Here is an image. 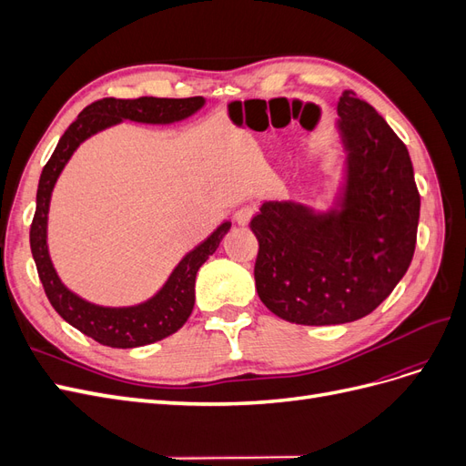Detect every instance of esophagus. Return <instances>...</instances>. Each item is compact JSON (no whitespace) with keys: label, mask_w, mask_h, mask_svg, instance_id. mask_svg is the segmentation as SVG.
<instances>
[{"label":"esophagus","mask_w":466,"mask_h":466,"mask_svg":"<svg viewBox=\"0 0 466 466\" xmlns=\"http://www.w3.org/2000/svg\"><path fill=\"white\" fill-rule=\"evenodd\" d=\"M255 208L252 206H241L238 208L237 211H235V221L238 223V225H247L250 219H252V216H255Z\"/></svg>","instance_id":"34e87169"}]
</instances>
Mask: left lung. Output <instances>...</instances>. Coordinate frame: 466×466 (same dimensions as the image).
Segmentation results:
<instances>
[{
  "mask_svg": "<svg viewBox=\"0 0 466 466\" xmlns=\"http://www.w3.org/2000/svg\"><path fill=\"white\" fill-rule=\"evenodd\" d=\"M338 116L348 151L340 209L315 214L301 204L266 202L250 221L260 301L276 317L307 327L375 311L416 248L420 192L402 139L350 89L338 101Z\"/></svg>",
  "mask_w": 466,
  "mask_h": 466,
  "instance_id": "1",
  "label": "left lung"
}]
</instances>
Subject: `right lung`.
Here are the masks:
<instances>
[{
  "label": "right lung",
  "mask_w": 466,
  "mask_h": 466,
  "mask_svg": "<svg viewBox=\"0 0 466 466\" xmlns=\"http://www.w3.org/2000/svg\"><path fill=\"white\" fill-rule=\"evenodd\" d=\"M204 96L188 98H101L79 112L76 122L60 137L52 157L42 168L36 190V211L31 223V250L38 278L52 307L64 320L79 332L110 348H137L153 344L175 334L185 324L194 309V284L200 266L214 255L231 223L225 221L202 245L190 250L178 262L161 291L149 301L136 307H98L77 298L56 274L46 245V225L50 196L62 168L81 142L124 118L144 124H171L194 115L202 108Z\"/></svg>",
  "instance_id": "obj_1"
}]
</instances>
